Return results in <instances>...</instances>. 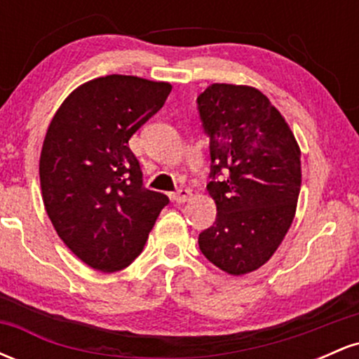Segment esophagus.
<instances>
[{"instance_id":"obj_1","label":"esophagus","mask_w":359,"mask_h":359,"mask_svg":"<svg viewBox=\"0 0 359 359\" xmlns=\"http://www.w3.org/2000/svg\"><path fill=\"white\" fill-rule=\"evenodd\" d=\"M191 189H177V191L172 194V199L175 201V203H185V201L189 199V197H191Z\"/></svg>"}]
</instances>
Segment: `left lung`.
I'll use <instances>...</instances> for the list:
<instances>
[{"mask_svg": "<svg viewBox=\"0 0 359 359\" xmlns=\"http://www.w3.org/2000/svg\"><path fill=\"white\" fill-rule=\"evenodd\" d=\"M197 109L209 137L208 191L217 209L199 248L222 271L250 273L269 262L294 221L300 148L285 118L250 86H209Z\"/></svg>", "mask_w": 359, "mask_h": 359, "instance_id": "8db88e82", "label": "left lung"}]
</instances>
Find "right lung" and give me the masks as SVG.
<instances>
[{
	"instance_id": "1",
	"label": "right lung",
	"mask_w": 359,
	"mask_h": 359,
	"mask_svg": "<svg viewBox=\"0 0 359 359\" xmlns=\"http://www.w3.org/2000/svg\"><path fill=\"white\" fill-rule=\"evenodd\" d=\"M168 82L97 77L72 90L45 135L40 187L45 211L86 265L118 271L142 253L165 194L143 185L128 140L160 111Z\"/></svg>"
}]
</instances>
